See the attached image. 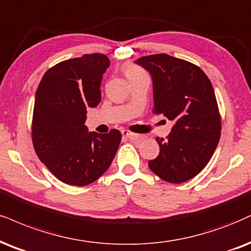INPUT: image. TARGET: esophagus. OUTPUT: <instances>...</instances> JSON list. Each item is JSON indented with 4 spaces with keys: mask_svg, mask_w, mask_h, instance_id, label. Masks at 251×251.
Returning <instances> with one entry per match:
<instances>
[{
    "mask_svg": "<svg viewBox=\"0 0 251 251\" xmlns=\"http://www.w3.org/2000/svg\"><path fill=\"white\" fill-rule=\"evenodd\" d=\"M122 135L125 136V137H126V138H129V140H137L138 138V135L137 134H135V132H131V131H129V130H122Z\"/></svg>",
    "mask_w": 251,
    "mask_h": 251,
    "instance_id": "esophagus-1",
    "label": "esophagus"
}]
</instances>
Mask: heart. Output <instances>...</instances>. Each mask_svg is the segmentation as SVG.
I'll list each match as a JSON object with an SVG mask.
<instances>
[{
    "instance_id": "heart-1",
    "label": "heart",
    "mask_w": 251,
    "mask_h": 251,
    "mask_svg": "<svg viewBox=\"0 0 251 251\" xmlns=\"http://www.w3.org/2000/svg\"><path fill=\"white\" fill-rule=\"evenodd\" d=\"M123 73H125L126 78L128 79L129 81L140 78V76L147 75L145 71L143 69H141L140 66H137V65H135V64L126 65V66L123 67Z\"/></svg>"
}]
</instances>
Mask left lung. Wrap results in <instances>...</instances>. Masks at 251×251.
<instances>
[{
  "label": "left lung",
  "instance_id": "obj_1",
  "mask_svg": "<svg viewBox=\"0 0 251 251\" xmlns=\"http://www.w3.org/2000/svg\"><path fill=\"white\" fill-rule=\"evenodd\" d=\"M137 64L153 81V114L173 122L149 168L163 180L180 184L207 165L221 136V115L211 80L197 65L165 53L144 55Z\"/></svg>",
  "mask_w": 251,
  "mask_h": 251
}]
</instances>
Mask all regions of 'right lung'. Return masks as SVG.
Listing matches in <instances>:
<instances>
[{"mask_svg":"<svg viewBox=\"0 0 251 251\" xmlns=\"http://www.w3.org/2000/svg\"><path fill=\"white\" fill-rule=\"evenodd\" d=\"M109 59L102 53L60 61L46 71L36 92L31 137L37 156L55 178L85 186L107 171L121 142V132H88L89 107L101 101L102 74Z\"/></svg>","mask_w":251,"mask_h":251,"instance_id":"add662e5","label":"right lung"}]
</instances>
